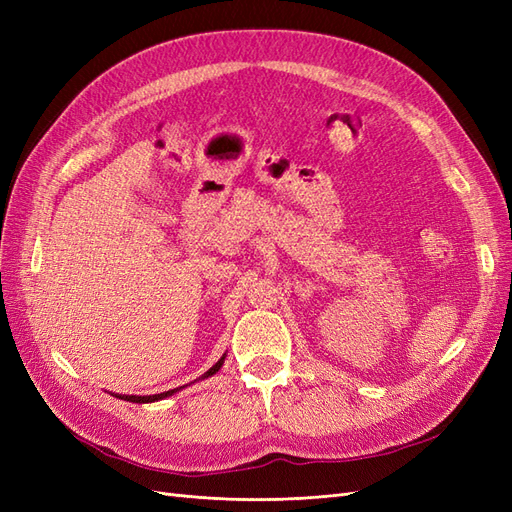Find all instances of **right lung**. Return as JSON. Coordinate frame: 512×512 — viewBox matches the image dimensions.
Here are the masks:
<instances>
[{
    "instance_id": "1",
    "label": "right lung",
    "mask_w": 512,
    "mask_h": 512,
    "mask_svg": "<svg viewBox=\"0 0 512 512\" xmlns=\"http://www.w3.org/2000/svg\"><path fill=\"white\" fill-rule=\"evenodd\" d=\"M224 359H226V356H222V359L218 361V363H215L209 371H207V374L203 376V378H209V376H213L215 374V371H218L220 367H222V363H224ZM179 389H173V391H166V393H158V395H147V397H136V395H123L121 399H126V401H132V404H149V401H158V399H164V397H168V395H173V393H177Z\"/></svg>"
}]
</instances>
